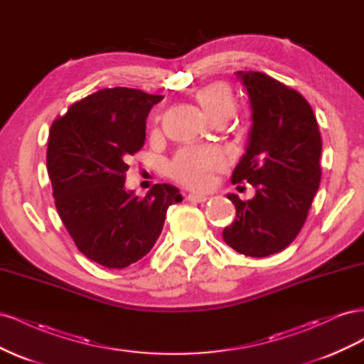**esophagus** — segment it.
<instances>
[{
    "instance_id": "obj_1",
    "label": "esophagus",
    "mask_w": 364,
    "mask_h": 364,
    "mask_svg": "<svg viewBox=\"0 0 364 364\" xmlns=\"http://www.w3.org/2000/svg\"><path fill=\"white\" fill-rule=\"evenodd\" d=\"M186 199H188L190 202H194V203H205L206 200H209V196L191 193V194H188V197H186Z\"/></svg>"
}]
</instances>
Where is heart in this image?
<instances>
[{"label":"heart","mask_w":364,"mask_h":364,"mask_svg":"<svg viewBox=\"0 0 364 364\" xmlns=\"http://www.w3.org/2000/svg\"><path fill=\"white\" fill-rule=\"evenodd\" d=\"M203 111L208 117L229 118L235 112V98L230 87L225 83L205 86L197 94ZM223 153L215 147L186 146L182 147L168 164V173L174 181L190 188H206L211 183L213 174L225 167Z\"/></svg>","instance_id":"heart-1"}]
</instances>
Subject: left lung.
<instances>
[{"label":"left lung","mask_w":364,"mask_h":364,"mask_svg":"<svg viewBox=\"0 0 364 364\" xmlns=\"http://www.w3.org/2000/svg\"><path fill=\"white\" fill-rule=\"evenodd\" d=\"M249 94L252 129L232 183L257 190L235 205V220L223 230L226 245L246 257H269L301 232L322 178V138L313 109L290 86L258 71H237Z\"/></svg>","instance_id":"8db88e82"}]
</instances>
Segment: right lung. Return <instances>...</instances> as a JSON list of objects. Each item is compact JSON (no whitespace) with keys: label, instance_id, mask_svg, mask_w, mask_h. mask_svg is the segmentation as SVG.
<instances>
[{"label":"right lung","instance_id":"add662e5","mask_svg":"<svg viewBox=\"0 0 364 364\" xmlns=\"http://www.w3.org/2000/svg\"><path fill=\"white\" fill-rule=\"evenodd\" d=\"M162 95L106 87L82 98L54 119L47 170L54 203L85 257L124 269L150 252L179 190L156 183L144 196L126 191L127 159L146 141V119Z\"/></svg>","mask_w":364,"mask_h":364}]
</instances>
